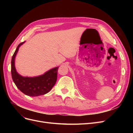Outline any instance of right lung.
<instances>
[{"label":"right lung","instance_id":"obj_1","mask_svg":"<svg viewBox=\"0 0 133 133\" xmlns=\"http://www.w3.org/2000/svg\"><path fill=\"white\" fill-rule=\"evenodd\" d=\"M24 42L19 44L12 57L11 73L13 82L18 89L26 95L38 96L45 94L52 89L57 82L58 67L50 69L44 75L37 77H23L20 75L15 68V57L19 46Z\"/></svg>","mask_w":133,"mask_h":133}]
</instances>
